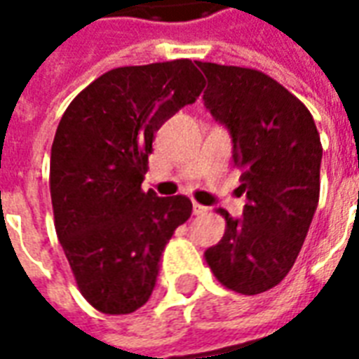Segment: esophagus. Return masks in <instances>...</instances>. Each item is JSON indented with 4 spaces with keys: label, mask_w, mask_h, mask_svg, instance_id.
I'll return each instance as SVG.
<instances>
[{
    "label": "esophagus",
    "mask_w": 359,
    "mask_h": 359,
    "mask_svg": "<svg viewBox=\"0 0 359 359\" xmlns=\"http://www.w3.org/2000/svg\"><path fill=\"white\" fill-rule=\"evenodd\" d=\"M192 211H194V215H202V213L208 211V208H205V205H200L198 202H194L192 203Z\"/></svg>",
    "instance_id": "1"
}]
</instances>
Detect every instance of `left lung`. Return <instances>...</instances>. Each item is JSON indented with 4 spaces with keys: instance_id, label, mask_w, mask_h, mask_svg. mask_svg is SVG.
Listing matches in <instances>:
<instances>
[{
    "instance_id": "8db88e82",
    "label": "left lung",
    "mask_w": 359,
    "mask_h": 359,
    "mask_svg": "<svg viewBox=\"0 0 359 359\" xmlns=\"http://www.w3.org/2000/svg\"><path fill=\"white\" fill-rule=\"evenodd\" d=\"M208 79L203 103L231 130L234 165L248 203L226 221L223 238L205 250L219 283L259 294L292 269L319 202L321 140L308 107L269 74L198 61Z\"/></svg>"
}]
</instances>
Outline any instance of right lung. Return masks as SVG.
<instances>
[{
	"label": "right lung",
	"instance_id": "right-lung-1",
	"mask_svg": "<svg viewBox=\"0 0 359 359\" xmlns=\"http://www.w3.org/2000/svg\"><path fill=\"white\" fill-rule=\"evenodd\" d=\"M205 81L190 59L118 67L82 90L59 121L50 192L59 242L92 308L125 316L156 286L159 259L188 221L187 196L144 192L151 142Z\"/></svg>",
	"mask_w": 359,
	"mask_h": 359
}]
</instances>
